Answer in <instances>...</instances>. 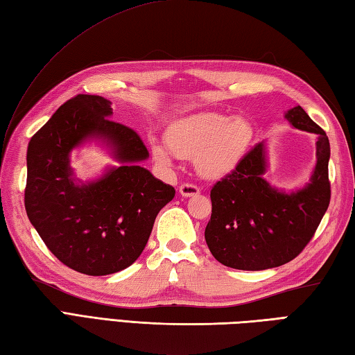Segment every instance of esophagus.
I'll return each mask as SVG.
<instances>
[{"instance_id": "obj_1", "label": "esophagus", "mask_w": 355, "mask_h": 355, "mask_svg": "<svg viewBox=\"0 0 355 355\" xmlns=\"http://www.w3.org/2000/svg\"><path fill=\"white\" fill-rule=\"evenodd\" d=\"M180 193H182L183 197H193V195L200 193V187L192 183H184L180 186Z\"/></svg>"}]
</instances>
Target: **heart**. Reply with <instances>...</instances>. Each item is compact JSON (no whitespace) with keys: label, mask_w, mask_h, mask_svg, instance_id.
<instances>
[{"label":"heart","mask_w":355,"mask_h":355,"mask_svg":"<svg viewBox=\"0 0 355 355\" xmlns=\"http://www.w3.org/2000/svg\"><path fill=\"white\" fill-rule=\"evenodd\" d=\"M168 148L154 143V158L169 166L173 154L193 158L195 169L202 178L216 180L236 168L253 140V125L243 116L201 111L175 120L166 130Z\"/></svg>","instance_id":"heart-1"}]
</instances>
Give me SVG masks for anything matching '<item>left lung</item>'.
Listing matches in <instances>:
<instances>
[{
	"instance_id": "1",
	"label": "left lung",
	"mask_w": 355,
	"mask_h": 355,
	"mask_svg": "<svg viewBox=\"0 0 355 355\" xmlns=\"http://www.w3.org/2000/svg\"><path fill=\"white\" fill-rule=\"evenodd\" d=\"M296 130L318 135L315 168L302 189L284 192L271 186L266 145H254L243 160L210 191L212 215L205 238L223 266L236 270H267L284 266L304 250L329 206V140L302 107L286 111Z\"/></svg>"
}]
</instances>
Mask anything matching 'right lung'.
Wrapping results in <instances>:
<instances>
[{
    "instance_id": "add662e5",
    "label": "right lung",
    "mask_w": 355,
    "mask_h": 355,
    "mask_svg": "<svg viewBox=\"0 0 355 355\" xmlns=\"http://www.w3.org/2000/svg\"><path fill=\"white\" fill-rule=\"evenodd\" d=\"M111 102L78 94L58 108L27 148L26 212L49 250L67 267L105 276L130 267L145 248L158 212L175 189L139 166L149 157L139 134L112 122ZM89 139L119 163L80 184L71 150Z\"/></svg>"
}]
</instances>
